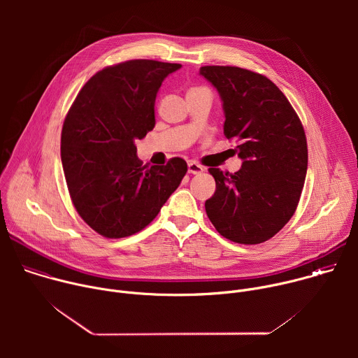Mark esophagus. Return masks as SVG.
I'll use <instances>...</instances> for the list:
<instances>
[{
  "instance_id": "esophagus-1",
  "label": "esophagus",
  "mask_w": 358,
  "mask_h": 358,
  "mask_svg": "<svg viewBox=\"0 0 358 358\" xmlns=\"http://www.w3.org/2000/svg\"><path fill=\"white\" fill-rule=\"evenodd\" d=\"M202 171H203V167H202V166L196 164L195 162H189V163H188V173H189V174H199V173H202Z\"/></svg>"
}]
</instances>
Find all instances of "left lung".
I'll use <instances>...</instances> for the list:
<instances>
[{
	"instance_id": "8db88e82",
	"label": "left lung",
	"mask_w": 358,
	"mask_h": 358,
	"mask_svg": "<svg viewBox=\"0 0 358 358\" xmlns=\"http://www.w3.org/2000/svg\"><path fill=\"white\" fill-rule=\"evenodd\" d=\"M199 75L220 93L224 134L239 144L242 167L210 169L217 189L206 201L215 229L229 241L271 239L292 218L308 171L303 126L280 89L266 76L236 66H202Z\"/></svg>"
}]
</instances>
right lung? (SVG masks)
Returning a JSON list of instances; mask_svg holds the SVG:
<instances>
[{
  "label": "right lung",
  "mask_w": 358,
  "mask_h": 358,
  "mask_svg": "<svg viewBox=\"0 0 358 358\" xmlns=\"http://www.w3.org/2000/svg\"><path fill=\"white\" fill-rule=\"evenodd\" d=\"M181 68L148 59L127 61L93 75L65 119L61 159L82 220L106 238L130 236L157 217L187 173V163L141 167L136 141L156 124L163 80Z\"/></svg>",
  "instance_id": "add662e5"
}]
</instances>
